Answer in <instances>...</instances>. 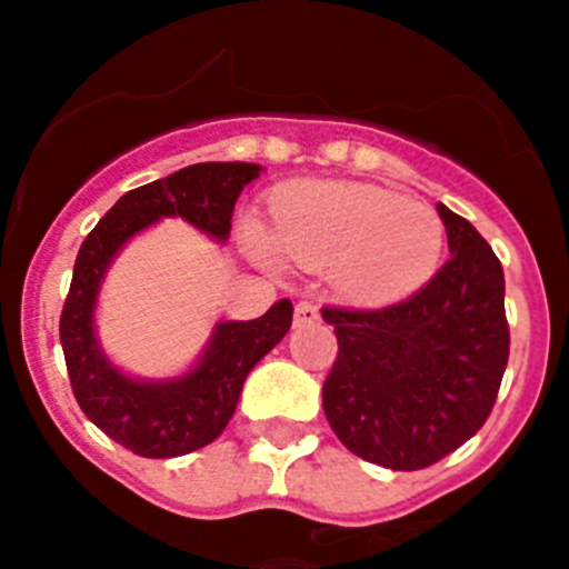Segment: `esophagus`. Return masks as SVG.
<instances>
[{
	"mask_svg": "<svg viewBox=\"0 0 569 569\" xmlns=\"http://www.w3.org/2000/svg\"><path fill=\"white\" fill-rule=\"evenodd\" d=\"M321 319V310H319V305H316V301H310V299H301L299 305H296V310H293V321L296 325H313V321H319Z\"/></svg>",
	"mask_w": 569,
	"mask_h": 569,
	"instance_id": "34e87169",
	"label": "esophagus"
}]
</instances>
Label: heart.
Listing matches in <instances>:
<instances>
[{
  "instance_id": "1",
  "label": "heart",
  "mask_w": 569,
  "mask_h": 569,
  "mask_svg": "<svg viewBox=\"0 0 569 569\" xmlns=\"http://www.w3.org/2000/svg\"><path fill=\"white\" fill-rule=\"evenodd\" d=\"M273 230L244 224L250 253L264 264L284 256L305 268H330L356 305L385 308L419 293L439 270L445 222L436 208L361 182H305L279 190Z\"/></svg>"
}]
</instances>
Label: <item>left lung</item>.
Returning a JSON list of instances; mask_svg holds the SVG:
<instances>
[{
	"label": "left lung",
	"mask_w": 569,
	"mask_h": 569,
	"mask_svg": "<svg viewBox=\"0 0 569 569\" xmlns=\"http://www.w3.org/2000/svg\"><path fill=\"white\" fill-rule=\"evenodd\" d=\"M450 259L381 310L321 308L339 356L321 387L341 445L390 470H421L479 433L499 396L510 328L505 270L485 236L439 204Z\"/></svg>",
	"instance_id": "1"
}]
</instances>
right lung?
I'll use <instances>...</instances> for the list:
<instances>
[{
    "label": "right lung",
    "mask_w": 569,
    "mask_h": 569,
    "mask_svg": "<svg viewBox=\"0 0 569 569\" xmlns=\"http://www.w3.org/2000/svg\"><path fill=\"white\" fill-rule=\"evenodd\" d=\"M259 170L248 162H202L128 190L79 248L59 319L70 387L82 413L136 456L173 459L219 439L256 361L290 330L293 305L281 299L253 321H219L190 373L142 381L110 365L93 333V308L104 273L124 241L162 216H182L210 239H228L236 199Z\"/></svg>",
    "instance_id": "add662e5"
}]
</instances>
